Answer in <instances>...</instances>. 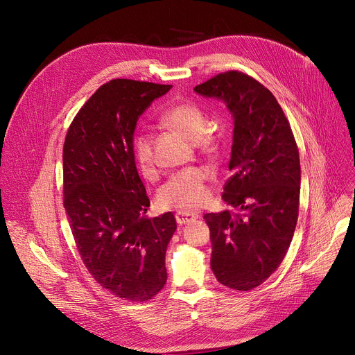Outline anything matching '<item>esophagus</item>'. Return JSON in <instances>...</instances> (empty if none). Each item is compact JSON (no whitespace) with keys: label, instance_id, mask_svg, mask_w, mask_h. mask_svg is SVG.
<instances>
[{"label":"esophagus","instance_id":"esophagus-1","mask_svg":"<svg viewBox=\"0 0 355 355\" xmlns=\"http://www.w3.org/2000/svg\"><path fill=\"white\" fill-rule=\"evenodd\" d=\"M198 218V214L197 213H190V211H178L175 214V220L180 226H184V225H189V223L194 221Z\"/></svg>","mask_w":355,"mask_h":355}]
</instances>
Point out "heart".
Here are the masks:
<instances>
[{
	"label": "heart",
	"mask_w": 355,
	"mask_h": 355,
	"mask_svg": "<svg viewBox=\"0 0 355 355\" xmlns=\"http://www.w3.org/2000/svg\"><path fill=\"white\" fill-rule=\"evenodd\" d=\"M165 126L178 130L191 141L210 144V138L202 135L207 128V116L193 102L181 101L168 106L161 116ZM134 158L138 170L149 177L154 174L153 139L142 134L134 142ZM207 171L202 168H185L170 177L158 191V202L162 207H174L180 210H194L209 200Z\"/></svg>",
	"instance_id": "heart-1"
}]
</instances>
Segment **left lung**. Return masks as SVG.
Wrapping results in <instances>:
<instances>
[{
	"label": "left lung",
	"mask_w": 355,
	"mask_h": 355,
	"mask_svg": "<svg viewBox=\"0 0 355 355\" xmlns=\"http://www.w3.org/2000/svg\"><path fill=\"white\" fill-rule=\"evenodd\" d=\"M225 102L233 116V145L223 200L239 207L209 213L211 270L236 291H250L279 268L300 210L301 164L291 125L272 92L241 71L220 73L194 87Z\"/></svg>",
	"instance_id": "obj_1"
}]
</instances>
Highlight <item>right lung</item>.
<instances>
[{
  "label": "right lung",
  "mask_w": 355,
  "mask_h": 355,
  "mask_svg": "<svg viewBox=\"0 0 355 355\" xmlns=\"http://www.w3.org/2000/svg\"><path fill=\"white\" fill-rule=\"evenodd\" d=\"M171 87L110 80L78 112L63 146V204L83 263L102 288L134 302L164 288L177 229L171 211L145 216L149 198L134 158L139 116Z\"/></svg>",
  "instance_id": "obj_1"
}]
</instances>
